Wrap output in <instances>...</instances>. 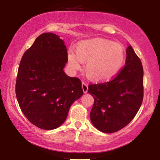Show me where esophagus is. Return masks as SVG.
Returning <instances> with one entry per match:
<instances>
[{"instance_id":"1","label":"esophagus","mask_w":160,"mask_h":160,"mask_svg":"<svg viewBox=\"0 0 160 160\" xmlns=\"http://www.w3.org/2000/svg\"><path fill=\"white\" fill-rule=\"evenodd\" d=\"M82 89H83V91H84V92H87V90H88V85H87L86 83H84V82H82Z\"/></svg>"}]
</instances>
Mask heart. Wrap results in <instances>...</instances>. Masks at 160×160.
<instances>
[{
    "label": "heart",
    "mask_w": 160,
    "mask_h": 160,
    "mask_svg": "<svg viewBox=\"0 0 160 160\" xmlns=\"http://www.w3.org/2000/svg\"><path fill=\"white\" fill-rule=\"evenodd\" d=\"M125 60V51L121 43L102 38H94L81 42L76 54L69 50L68 61L73 71L79 70L82 62L86 63L87 76L98 82L110 80L119 73Z\"/></svg>",
    "instance_id": "obj_1"
}]
</instances>
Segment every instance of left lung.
<instances>
[{
    "mask_svg": "<svg viewBox=\"0 0 160 160\" xmlns=\"http://www.w3.org/2000/svg\"><path fill=\"white\" fill-rule=\"evenodd\" d=\"M125 65L109 82L89 84L95 102L92 123L102 132H117L137 114L143 98V69L131 45L127 48Z\"/></svg>",
    "mask_w": 160,
    "mask_h": 160,
    "instance_id": "8db88e82",
    "label": "left lung"
}]
</instances>
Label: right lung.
Here are the masks:
<instances>
[{
  "mask_svg": "<svg viewBox=\"0 0 160 160\" xmlns=\"http://www.w3.org/2000/svg\"><path fill=\"white\" fill-rule=\"evenodd\" d=\"M67 49L56 34L44 32L24 53L17 73L16 95L25 117L43 130L66 119L70 107L82 97V82L63 71Z\"/></svg>",
  "mask_w": 160,
  "mask_h": 160,
  "instance_id": "obj_1",
  "label": "right lung"
}]
</instances>
